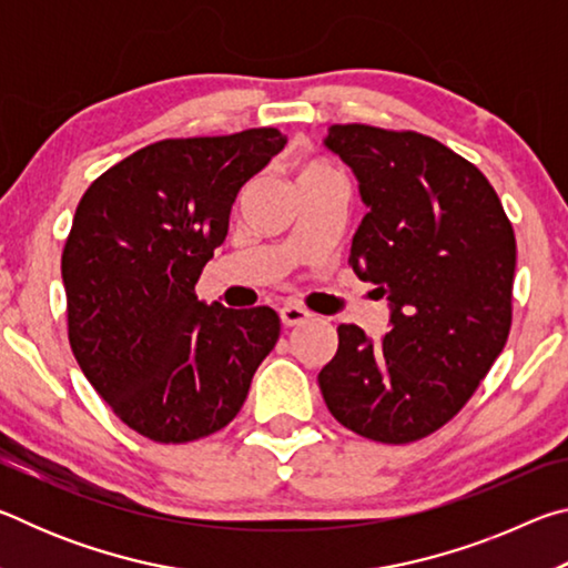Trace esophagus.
Instances as JSON below:
<instances>
[{
  "label": "esophagus",
  "instance_id": "34e87169",
  "mask_svg": "<svg viewBox=\"0 0 568 568\" xmlns=\"http://www.w3.org/2000/svg\"><path fill=\"white\" fill-rule=\"evenodd\" d=\"M313 313L307 311L303 305H295V303H287L281 307V321L287 328H293V325H303L305 321H311Z\"/></svg>",
  "mask_w": 568,
  "mask_h": 568
}]
</instances>
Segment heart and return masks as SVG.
<instances>
[{
	"mask_svg": "<svg viewBox=\"0 0 568 568\" xmlns=\"http://www.w3.org/2000/svg\"><path fill=\"white\" fill-rule=\"evenodd\" d=\"M323 172H333V170L328 165H323V162H305V165H301V170H297V180L323 175Z\"/></svg>",
	"mask_w": 568,
	"mask_h": 568,
	"instance_id": "obj_1",
	"label": "heart"
}]
</instances>
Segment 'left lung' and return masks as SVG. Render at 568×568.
<instances>
[{
	"mask_svg": "<svg viewBox=\"0 0 568 568\" xmlns=\"http://www.w3.org/2000/svg\"><path fill=\"white\" fill-rule=\"evenodd\" d=\"M368 205L348 265L388 297L393 331L338 325L318 376L335 420L381 444L426 438L486 378L511 331L516 235L474 162L413 130L331 124Z\"/></svg>",
	"mask_w": 568,
	"mask_h": 568,
	"instance_id": "obj_1",
	"label": "left lung"
}]
</instances>
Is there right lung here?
Instances as JSON below:
<instances>
[{"instance_id":"right-lung-1","label":"right lung","mask_w":568,"mask_h":568,"mask_svg":"<svg viewBox=\"0 0 568 568\" xmlns=\"http://www.w3.org/2000/svg\"><path fill=\"white\" fill-rule=\"evenodd\" d=\"M283 145L275 128L152 142L77 205L62 250L67 335L92 388L140 436L187 444L225 428L275 348L273 307L207 305L195 283L240 187Z\"/></svg>"}]
</instances>
